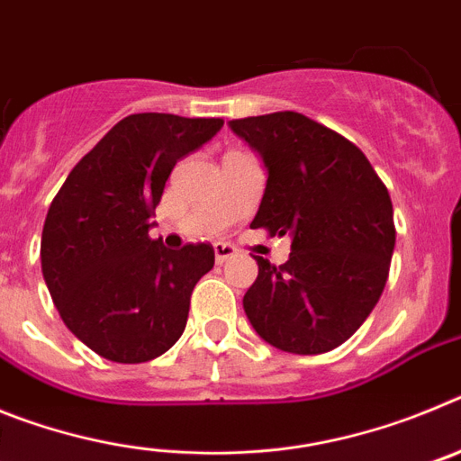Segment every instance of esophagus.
Here are the masks:
<instances>
[{"label": "esophagus", "instance_id": "1", "mask_svg": "<svg viewBox=\"0 0 461 461\" xmlns=\"http://www.w3.org/2000/svg\"><path fill=\"white\" fill-rule=\"evenodd\" d=\"M235 254H238V251H235V247H230V244L226 242L214 244V258H217V263H226V260L233 258Z\"/></svg>", "mask_w": 461, "mask_h": 461}]
</instances>
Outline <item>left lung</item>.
I'll list each match as a JSON object with an SVG mask.
<instances>
[{
	"instance_id": "8db88e82",
	"label": "left lung",
	"mask_w": 461,
	"mask_h": 461,
	"mask_svg": "<svg viewBox=\"0 0 461 461\" xmlns=\"http://www.w3.org/2000/svg\"><path fill=\"white\" fill-rule=\"evenodd\" d=\"M228 126L267 170L251 228L291 238L284 266L256 256L258 276L244 293V313L279 351H332L367 321L388 281L394 249L388 189L351 140L300 113Z\"/></svg>"
}]
</instances>
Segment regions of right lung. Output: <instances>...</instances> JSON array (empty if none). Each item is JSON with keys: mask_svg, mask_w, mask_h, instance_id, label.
<instances>
[{"mask_svg": "<svg viewBox=\"0 0 461 461\" xmlns=\"http://www.w3.org/2000/svg\"><path fill=\"white\" fill-rule=\"evenodd\" d=\"M221 126L217 117H124L80 158L48 210L46 286L67 328L105 360H154L185 332L191 291L214 266V249H166L149 238V217L175 164Z\"/></svg>", "mask_w": 461, "mask_h": 461, "instance_id": "right-lung-1", "label": "right lung"}]
</instances>
